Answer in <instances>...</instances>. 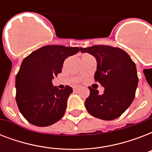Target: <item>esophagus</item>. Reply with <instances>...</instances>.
<instances>
[{"label":"esophagus","mask_w":152,"mask_h":152,"mask_svg":"<svg viewBox=\"0 0 152 152\" xmlns=\"http://www.w3.org/2000/svg\"><path fill=\"white\" fill-rule=\"evenodd\" d=\"M78 90H80V87H78V86H76V87H74V88H73V91H75V92L78 91Z\"/></svg>","instance_id":"1"}]
</instances>
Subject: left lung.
<instances>
[{
  "label": "left lung",
  "instance_id": "left-lung-1",
  "mask_svg": "<svg viewBox=\"0 0 152 152\" xmlns=\"http://www.w3.org/2000/svg\"><path fill=\"white\" fill-rule=\"evenodd\" d=\"M80 49L95 57V80L105 88L101 95L96 89L88 88L90 95L85 100L87 110L102 120L118 118L134 99L138 84L136 64L127 53L117 47L100 45Z\"/></svg>",
  "mask_w": 152,
  "mask_h": 152
}]
</instances>
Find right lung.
Masks as SVG:
<instances>
[{"label":"right lung","instance_id":"obj_1","mask_svg":"<svg viewBox=\"0 0 152 152\" xmlns=\"http://www.w3.org/2000/svg\"><path fill=\"white\" fill-rule=\"evenodd\" d=\"M80 51L78 47L50 45L32 52L23 61L15 77L18 108L36 126H49L64 116L72 88L53 87L52 80L61 72L64 60Z\"/></svg>","mask_w":152,"mask_h":152}]
</instances>
